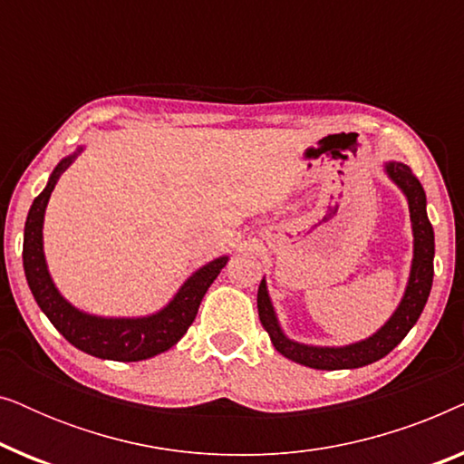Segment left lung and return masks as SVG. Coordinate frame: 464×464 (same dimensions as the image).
I'll return each instance as SVG.
<instances>
[{
	"label": "left lung",
	"mask_w": 464,
	"mask_h": 464,
	"mask_svg": "<svg viewBox=\"0 0 464 464\" xmlns=\"http://www.w3.org/2000/svg\"><path fill=\"white\" fill-rule=\"evenodd\" d=\"M384 173L408 200L411 237H414V249H411L410 276L405 283L403 295L397 308L386 319L380 329L363 340L351 342L342 346H319L297 342L285 334L278 321L276 308L268 294V283L262 278L257 289V313L259 321L270 335V342L283 357L295 363L313 367V370H354V367L370 365L373 361L382 359L401 342L411 327L416 325L418 316L422 314L424 304L429 300L430 285H433V257H435V234L427 215V194L416 179L408 164L389 160L382 164Z\"/></svg>",
	"instance_id": "left-lung-1"
}]
</instances>
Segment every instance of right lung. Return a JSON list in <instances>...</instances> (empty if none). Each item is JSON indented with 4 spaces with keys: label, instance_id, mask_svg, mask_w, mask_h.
Returning a JSON list of instances; mask_svg holds the SVG:
<instances>
[{
    "label": "right lung",
    "instance_id": "obj_1",
    "mask_svg": "<svg viewBox=\"0 0 464 464\" xmlns=\"http://www.w3.org/2000/svg\"><path fill=\"white\" fill-rule=\"evenodd\" d=\"M86 148L78 145L73 154L63 158L48 177L46 188L34 200L24 221L23 238V268L29 289L37 306L48 316L50 323L59 329L69 344L82 353L110 361H143L173 348L188 327L192 325L198 313L202 297L218 278L221 268L227 264V256H219L194 270L177 294L164 304L160 310L143 316H103L86 313L67 300L53 281L48 270L46 253H44V215L50 194L59 177L72 167Z\"/></svg>",
    "mask_w": 464,
    "mask_h": 464
}]
</instances>
